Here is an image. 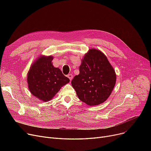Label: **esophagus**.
I'll list each match as a JSON object with an SVG mask.
<instances>
[{"label": "esophagus", "instance_id": "1", "mask_svg": "<svg viewBox=\"0 0 151 151\" xmlns=\"http://www.w3.org/2000/svg\"><path fill=\"white\" fill-rule=\"evenodd\" d=\"M67 77L70 79V81H71V80H72V78H73V76H72V75H71V74H68V75H67Z\"/></svg>", "mask_w": 151, "mask_h": 151}]
</instances>
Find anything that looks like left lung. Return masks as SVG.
<instances>
[{"label":"left lung","mask_w":151,"mask_h":151,"mask_svg":"<svg viewBox=\"0 0 151 151\" xmlns=\"http://www.w3.org/2000/svg\"><path fill=\"white\" fill-rule=\"evenodd\" d=\"M80 74L71 81V85L80 100L89 106L100 105L111 93L116 81L115 70L106 55L92 48L81 60Z\"/></svg>","instance_id":"8db88e82"}]
</instances>
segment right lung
<instances>
[{
  "mask_svg": "<svg viewBox=\"0 0 151 151\" xmlns=\"http://www.w3.org/2000/svg\"><path fill=\"white\" fill-rule=\"evenodd\" d=\"M52 59V55H41L32 64L27 76L30 93L45 102L51 100L62 86L70 82L59 68L53 66Z\"/></svg>",
  "mask_w": 151,
  "mask_h": 151,
  "instance_id": "add662e5",
  "label": "right lung"
}]
</instances>
